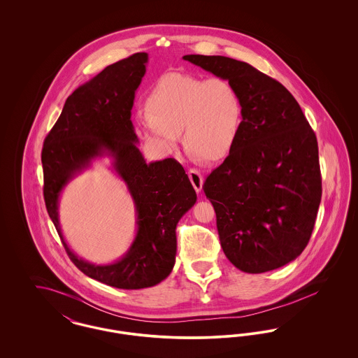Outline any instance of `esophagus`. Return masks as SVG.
I'll return each mask as SVG.
<instances>
[{"label":"esophagus","mask_w":358,"mask_h":358,"mask_svg":"<svg viewBox=\"0 0 358 358\" xmlns=\"http://www.w3.org/2000/svg\"><path fill=\"white\" fill-rule=\"evenodd\" d=\"M187 176H189V180H190L192 185L196 189V192H201L203 184H204V178H203L201 173L197 169H189Z\"/></svg>","instance_id":"34e87169"}]
</instances>
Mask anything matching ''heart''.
Instances as JSON below:
<instances>
[{
    "label": "heart",
    "instance_id": "obj_1",
    "mask_svg": "<svg viewBox=\"0 0 358 358\" xmlns=\"http://www.w3.org/2000/svg\"><path fill=\"white\" fill-rule=\"evenodd\" d=\"M146 108L138 124L154 145L171 153L182 131L187 150L208 161L231 152L243 117L241 98L228 79L180 72L165 73L152 85Z\"/></svg>",
    "mask_w": 358,
    "mask_h": 358
}]
</instances>
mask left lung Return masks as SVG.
<instances>
[{
	"instance_id": "8db88e82",
	"label": "left lung",
	"mask_w": 358,
	"mask_h": 358,
	"mask_svg": "<svg viewBox=\"0 0 358 358\" xmlns=\"http://www.w3.org/2000/svg\"><path fill=\"white\" fill-rule=\"evenodd\" d=\"M184 59L228 79L243 103L229 155L205 180L222 251L238 270L262 273L302 254L322 196L318 143L289 90L225 56Z\"/></svg>"
}]
</instances>
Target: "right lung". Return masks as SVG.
Masks as SVG:
<instances>
[{
  "instance_id": "obj_1",
  "label": "right lung",
  "mask_w": 358,
  "mask_h": 358,
  "mask_svg": "<svg viewBox=\"0 0 358 358\" xmlns=\"http://www.w3.org/2000/svg\"><path fill=\"white\" fill-rule=\"evenodd\" d=\"M148 53L138 52L103 69L76 88L44 139L41 164L44 200L72 263L87 276L117 289L152 287L169 276L176 262L178 220L197 196L180 162L166 158L146 164L136 148L131 108L146 72ZM106 153L136 203L137 236L120 261L96 266L75 256L62 238L57 203L61 189Z\"/></svg>"
}]
</instances>
